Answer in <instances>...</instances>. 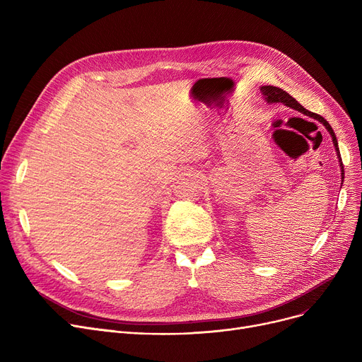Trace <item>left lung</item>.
Returning a JSON list of instances; mask_svg holds the SVG:
<instances>
[{"instance_id": "obj_1", "label": "left lung", "mask_w": 362, "mask_h": 362, "mask_svg": "<svg viewBox=\"0 0 362 362\" xmlns=\"http://www.w3.org/2000/svg\"><path fill=\"white\" fill-rule=\"evenodd\" d=\"M259 90H261V92H262V95H264V100L267 101L269 104H273V103H281V104L288 105V107H291V108H293V110H296V111H299V112H302V114H305V116H310V117L315 119L317 122L322 123V126H325V127L327 129V132L330 133V136H332V141H333V145H334V149H336V154H337V158H339L341 183H344V179H345V170H344V164H341V157H340V152H339V145H337L336 135H334V132H333L332 126L329 124V122L322 119L321 116H318V114L311 112V111H308L307 108H303V107H302V105H300V104H299L293 97H291V95H289L286 90H283V89H280V88H277V86H270V85H269V86H261V89H259Z\"/></svg>"}]
</instances>
